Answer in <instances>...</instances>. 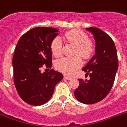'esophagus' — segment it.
<instances>
[{"label": "esophagus", "instance_id": "obj_1", "mask_svg": "<svg viewBox=\"0 0 127 127\" xmlns=\"http://www.w3.org/2000/svg\"><path fill=\"white\" fill-rule=\"evenodd\" d=\"M64 79H66V80H70V79H72V77H70V76H66V75H65V76H64Z\"/></svg>", "mask_w": 127, "mask_h": 127}]
</instances>
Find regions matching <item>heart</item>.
I'll return each instance as SVG.
<instances>
[{"label":"heart","mask_w":127,"mask_h":127,"mask_svg":"<svg viewBox=\"0 0 127 127\" xmlns=\"http://www.w3.org/2000/svg\"><path fill=\"white\" fill-rule=\"evenodd\" d=\"M68 42L75 46L74 54H78L84 59L89 58L93 53L95 46L91 40L88 39V36L84 32L74 29L66 32L64 34ZM51 50L55 57H59L62 52V40L59 37H56L52 41ZM83 63L79 55L72 57H64L57 62L58 69L67 75H72Z\"/></svg>","instance_id":"b5f03b06"}]
</instances>
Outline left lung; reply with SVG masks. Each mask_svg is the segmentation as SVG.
<instances>
[{"mask_svg": "<svg viewBox=\"0 0 127 127\" xmlns=\"http://www.w3.org/2000/svg\"><path fill=\"white\" fill-rule=\"evenodd\" d=\"M93 34L95 55L83 70L89 74V80L79 79V86L74 93L79 102L95 104L102 100L109 93L119 67L116 46L110 36L102 30L90 27L86 29Z\"/></svg>", "mask_w": 127, "mask_h": 127, "instance_id": "1", "label": "left lung"}]
</instances>
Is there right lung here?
Here are the masks:
<instances>
[{
    "label": "right lung",
    "instance_id": "1",
    "mask_svg": "<svg viewBox=\"0 0 127 127\" xmlns=\"http://www.w3.org/2000/svg\"><path fill=\"white\" fill-rule=\"evenodd\" d=\"M58 34L55 28L36 27L17 42L12 59L14 83L19 96L28 104L40 106L48 102L56 85L63 79L62 73L53 69L40 72L44 64L52 66L51 44Z\"/></svg>",
    "mask_w": 127,
    "mask_h": 127
}]
</instances>
